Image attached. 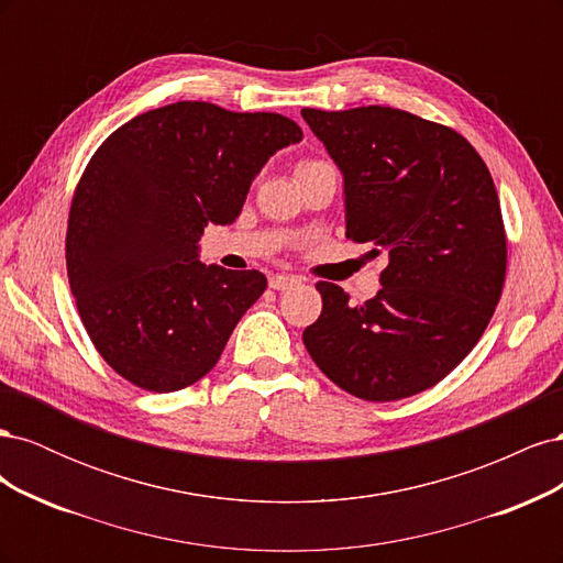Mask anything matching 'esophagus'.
Returning a JSON list of instances; mask_svg holds the SVG:
<instances>
[{
  "label": "esophagus",
  "mask_w": 563,
  "mask_h": 563,
  "mask_svg": "<svg viewBox=\"0 0 563 563\" xmlns=\"http://www.w3.org/2000/svg\"><path fill=\"white\" fill-rule=\"evenodd\" d=\"M298 284V277L294 275H272L269 277V288H275V291H286V288H291Z\"/></svg>",
  "instance_id": "1"
}]
</instances>
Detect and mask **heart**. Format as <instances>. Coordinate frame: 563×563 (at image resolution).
<instances>
[{
    "mask_svg": "<svg viewBox=\"0 0 563 563\" xmlns=\"http://www.w3.org/2000/svg\"><path fill=\"white\" fill-rule=\"evenodd\" d=\"M310 164H323V162H302L300 166H310Z\"/></svg>",
    "mask_w": 563,
    "mask_h": 563,
    "instance_id": "b5f03b06",
    "label": "heart"
}]
</instances>
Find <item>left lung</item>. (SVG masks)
<instances>
[{"instance_id":"obj_1","label":"left lung","mask_w":563,"mask_h":563,"mask_svg":"<svg viewBox=\"0 0 563 563\" xmlns=\"http://www.w3.org/2000/svg\"><path fill=\"white\" fill-rule=\"evenodd\" d=\"M300 114L343 174L345 236L389 258L364 305L319 282L323 308L302 343L354 397L418 395L465 360L496 312L507 265L496 185L463 135L411 112Z\"/></svg>"}]
</instances>
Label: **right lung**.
Returning <instances> with one entry per match:
<instances>
[{
    "label": "right lung",
    "mask_w": 563,
    "mask_h": 563,
    "mask_svg": "<svg viewBox=\"0 0 563 563\" xmlns=\"http://www.w3.org/2000/svg\"><path fill=\"white\" fill-rule=\"evenodd\" d=\"M300 141L284 114L180 100L133 117L96 150L65 258L84 327L119 376L176 391L216 366L267 279L201 263L203 228L234 223L267 159Z\"/></svg>",
    "instance_id": "obj_1"
}]
</instances>
